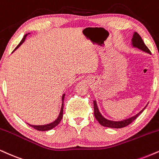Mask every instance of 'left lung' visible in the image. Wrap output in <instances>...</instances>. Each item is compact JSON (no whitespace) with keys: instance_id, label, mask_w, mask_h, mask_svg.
Instances as JSON below:
<instances>
[{"instance_id":"1","label":"left lung","mask_w":159,"mask_h":159,"mask_svg":"<svg viewBox=\"0 0 159 159\" xmlns=\"http://www.w3.org/2000/svg\"><path fill=\"white\" fill-rule=\"evenodd\" d=\"M132 46L135 48H137L140 50L145 52L149 53V54L151 55V52L150 49L147 48V47L145 45V43L143 41L142 38H141V36L137 33L136 32H135L133 33V38H132ZM93 104H94V115L95 117L97 119V121H98V123L101 124V125L104 126V127H110V128H122L126 127V126L129 125V124H131L134 120L138 116H139L141 113H142L143 111L144 110V109L147 107V106L143 109L142 110H141L139 113H137L135 116H133V117L127 118V119H124L123 121H111V120H108L107 118H105L104 116L101 115V113L99 111L98 108V105H97L96 101H93Z\"/></svg>"}]
</instances>
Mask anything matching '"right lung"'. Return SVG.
Listing matches in <instances>:
<instances>
[{
  "label": "right lung",
  "instance_id": "1",
  "mask_svg": "<svg viewBox=\"0 0 159 159\" xmlns=\"http://www.w3.org/2000/svg\"><path fill=\"white\" fill-rule=\"evenodd\" d=\"M28 34H30V33H28ZM28 34H26V35H25L24 36V38H23V39L21 40V41H20V43H19V44H18V46H17L16 48H15V49H14V51L16 50V49H18V47H20V46L23 43H24V41H25V39H26V36L28 35ZM14 51H13V52H14ZM64 96H65V94H64V95H62V105H61V108L60 113H59L58 117L57 118L56 120H55L54 121L52 122V123H50V124H45V125H32V124H28L29 125H30V127H33L34 129H37V130H39V131H47V130H50V129H53V128L56 127V126L58 125V124L59 123H60V121H61V119H62V117H63V110H64Z\"/></svg>",
  "mask_w": 159,
  "mask_h": 159
}]
</instances>
